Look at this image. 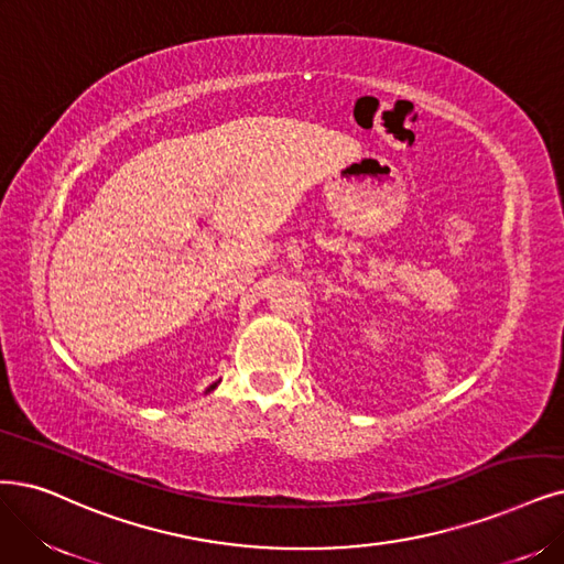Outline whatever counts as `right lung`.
Returning a JSON list of instances; mask_svg holds the SVG:
<instances>
[{
	"label": "right lung",
	"mask_w": 564,
	"mask_h": 564,
	"mask_svg": "<svg viewBox=\"0 0 564 564\" xmlns=\"http://www.w3.org/2000/svg\"><path fill=\"white\" fill-rule=\"evenodd\" d=\"M214 388H216V383H214V386H208V388H206V392H212Z\"/></svg>",
	"instance_id": "add662e5"
}]
</instances>
